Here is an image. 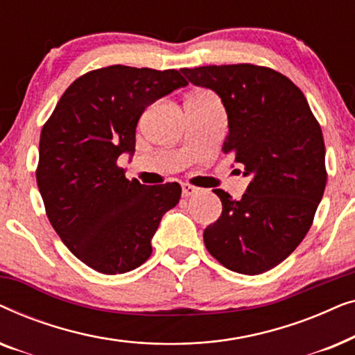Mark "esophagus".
<instances>
[{
	"label": "esophagus",
	"instance_id": "1",
	"mask_svg": "<svg viewBox=\"0 0 355 355\" xmlns=\"http://www.w3.org/2000/svg\"><path fill=\"white\" fill-rule=\"evenodd\" d=\"M197 191H198V189L191 186V184H182V196H184V197H191V196H193V193H196Z\"/></svg>",
	"mask_w": 355,
	"mask_h": 355
}]
</instances>
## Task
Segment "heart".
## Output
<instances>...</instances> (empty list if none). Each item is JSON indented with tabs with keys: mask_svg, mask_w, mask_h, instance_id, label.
I'll list each match as a JSON object with an SVG mask.
<instances>
[{
	"mask_svg": "<svg viewBox=\"0 0 355 355\" xmlns=\"http://www.w3.org/2000/svg\"><path fill=\"white\" fill-rule=\"evenodd\" d=\"M198 94H210V92H207V90H200V92H198Z\"/></svg>",
	"mask_w": 355,
	"mask_h": 355,
	"instance_id": "heart-1",
	"label": "heart"
}]
</instances>
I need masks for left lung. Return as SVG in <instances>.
I'll use <instances>...</instances> for the list:
<instances>
[{"label": "left lung", "instance_id": "8db88e82", "mask_svg": "<svg viewBox=\"0 0 355 355\" xmlns=\"http://www.w3.org/2000/svg\"><path fill=\"white\" fill-rule=\"evenodd\" d=\"M181 71L221 96L230 125L221 150L252 176L241 200L215 189L223 211L203 242L227 270L265 273L293 254L313 223L328 178L322 128L299 87L270 67Z\"/></svg>", "mask_w": 355, "mask_h": 355}]
</instances>
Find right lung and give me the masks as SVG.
I'll use <instances>...</instances> for the list:
<instances>
[{
	"mask_svg": "<svg viewBox=\"0 0 355 355\" xmlns=\"http://www.w3.org/2000/svg\"><path fill=\"white\" fill-rule=\"evenodd\" d=\"M187 80L176 69L114 64L67 87L40 134L37 184L51 226L67 249L103 275L135 270L181 186H144L118 166L134 153L144 110Z\"/></svg>",
	"mask_w": 355,
	"mask_h": 355,
	"instance_id": "add662e5",
	"label": "right lung"
}]
</instances>
